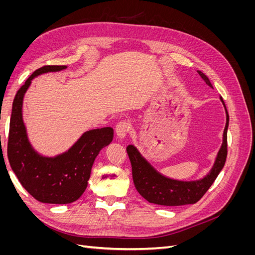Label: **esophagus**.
<instances>
[{
    "mask_svg": "<svg viewBox=\"0 0 255 255\" xmlns=\"http://www.w3.org/2000/svg\"><path fill=\"white\" fill-rule=\"evenodd\" d=\"M128 130V125L127 121H120L117 123V126H116V134L122 139V138H125L127 136V133Z\"/></svg>",
    "mask_w": 255,
    "mask_h": 255,
    "instance_id": "34e87169",
    "label": "esophagus"
}]
</instances>
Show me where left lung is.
<instances>
[{
    "instance_id": "left-lung-1",
    "label": "left lung",
    "mask_w": 255,
    "mask_h": 255,
    "mask_svg": "<svg viewBox=\"0 0 255 255\" xmlns=\"http://www.w3.org/2000/svg\"><path fill=\"white\" fill-rule=\"evenodd\" d=\"M202 80L213 88V85L208 80L207 76L198 71ZM220 101L223 106L226 105L223 99L220 97ZM227 122L222 135V143L215 158L214 165L208 173H206L202 179L194 181H181L168 177L158 172L148 160H146L141 153L134 144H128L127 146L128 155L132 165V174L134 185L146 201L150 203L166 205V206H179L185 204H194L198 202L200 199L211 187V185L218 176L219 172L222 170L227 159V133L229 127V114L226 109Z\"/></svg>"
}]
</instances>
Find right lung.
<instances>
[{
    "label": "right lung",
    "instance_id": "right-lung-1",
    "mask_svg": "<svg viewBox=\"0 0 255 255\" xmlns=\"http://www.w3.org/2000/svg\"><path fill=\"white\" fill-rule=\"evenodd\" d=\"M65 69L67 66L39 68L18 90L12 103L7 156L22 186L42 203L67 204L76 201L87 187L99 152L109 145L114 137L112 128H95L83 133L67 151L55 156H45L35 150L23 121V99L33 79Z\"/></svg>",
    "mask_w": 255,
    "mask_h": 255
}]
</instances>
